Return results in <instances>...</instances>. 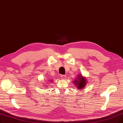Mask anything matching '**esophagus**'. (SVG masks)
I'll list each match as a JSON object with an SVG mask.
<instances>
[{
  "instance_id": "1",
  "label": "esophagus",
  "mask_w": 123,
  "mask_h": 123,
  "mask_svg": "<svg viewBox=\"0 0 123 123\" xmlns=\"http://www.w3.org/2000/svg\"><path fill=\"white\" fill-rule=\"evenodd\" d=\"M61 78L63 80H65L66 78V76L65 75H61Z\"/></svg>"
}]
</instances>
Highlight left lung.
Listing matches in <instances>:
<instances>
[{"label": "left lung", "mask_w": 123, "mask_h": 123, "mask_svg": "<svg viewBox=\"0 0 123 123\" xmlns=\"http://www.w3.org/2000/svg\"><path fill=\"white\" fill-rule=\"evenodd\" d=\"M73 81V83L77 89H82L86 86L87 83L86 79L85 77H83L81 74L78 75Z\"/></svg>", "instance_id": "left-lung-1"}]
</instances>
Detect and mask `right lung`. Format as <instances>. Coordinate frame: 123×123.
I'll use <instances>...</instances> for the list:
<instances>
[{"label": "right lung", "instance_id": "1", "mask_svg": "<svg viewBox=\"0 0 123 123\" xmlns=\"http://www.w3.org/2000/svg\"><path fill=\"white\" fill-rule=\"evenodd\" d=\"M50 80V79H49V80H49V81H48V82H49V83H50V82H53V80H51V79L50 80V81L49 80ZM46 86H48V85H46ZM45 87H47V86H46H46H45Z\"/></svg>", "mask_w": 123, "mask_h": 123}]
</instances>
